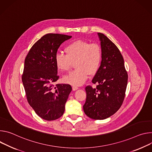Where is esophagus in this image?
I'll return each instance as SVG.
<instances>
[{
  "label": "esophagus",
  "instance_id": "34e87169",
  "mask_svg": "<svg viewBox=\"0 0 152 152\" xmlns=\"http://www.w3.org/2000/svg\"><path fill=\"white\" fill-rule=\"evenodd\" d=\"M78 88L77 87V86H72V91H76V90H77Z\"/></svg>",
  "mask_w": 152,
  "mask_h": 152
}]
</instances>
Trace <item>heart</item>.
Instances as JSON below:
<instances>
[{
	"mask_svg": "<svg viewBox=\"0 0 152 152\" xmlns=\"http://www.w3.org/2000/svg\"><path fill=\"white\" fill-rule=\"evenodd\" d=\"M66 56L57 53L55 63L60 72L68 71L72 61L77 60V69L64 76L63 81L74 86L82 85L88 78L98 70L102 61V49L96 43H90L85 40H76L65 48Z\"/></svg>",
	"mask_w": 152,
	"mask_h": 152,
	"instance_id": "heart-1",
	"label": "heart"
}]
</instances>
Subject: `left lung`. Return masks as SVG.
<instances>
[{"label": "left lung", "mask_w": 152, "mask_h": 152, "mask_svg": "<svg viewBox=\"0 0 152 152\" xmlns=\"http://www.w3.org/2000/svg\"><path fill=\"white\" fill-rule=\"evenodd\" d=\"M102 48V61L92 80L96 88H85V114L93 120H104L119 110L125 96L128 75L124 58L116 46L102 33H98Z\"/></svg>", "instance_id": "1"}]
</instances>
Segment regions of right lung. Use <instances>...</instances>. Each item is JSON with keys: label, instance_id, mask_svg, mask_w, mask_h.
<instances>
[{"label": "right lung", "instance_id": "1", "mask_svg": "<svg viewBox=\"0 0 152 152\" xmlns=\"http://www.w3.org/2000/svg\"><path fill=\"white\" fill-rule=\"evenodd\" d=\"M72 36L47 34L32 48L25 60L22 80L29 105L42 119L61 117L72 91L69 85L53 84L58 80L55 56L60 46Z\"/></svg>", "mask_w": 152, "mask_h": 152}]
</instances>
